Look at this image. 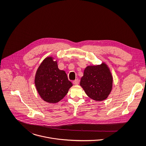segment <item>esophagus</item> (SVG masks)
<instances>
[{
  "label": "esophagus",
  "mask_w": 146,
  "mask_h": 146,
  "mask_svg": "<svg viewBox=\"0 0 146 146\" xmlns=\"http://www.w3.org/2000/svg\"><path fill=\"white\" fill-rule=\"evenodd\" d=\"M72 83L74 85H78L79 84V79H76V80H74Z\"/></svg>",
  "instance_id": "1"
}]
</instances>
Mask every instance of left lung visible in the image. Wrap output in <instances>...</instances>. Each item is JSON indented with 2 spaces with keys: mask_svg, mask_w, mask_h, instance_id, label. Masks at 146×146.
I'll use <instances>...</instances> for the list:
<instances>
[{
  "mask_svg": "<svg viewBox=\"0 0 146 146\" xmlns=\"http://www.w3.org/2000/svg\"><path fill=\"white\" fill-rule=\"evenodd\" d=\"M80 85L90 98L102 101L107 98L112 87V76L107 65L89 66L84 71Z\"/></svg>",
  "mask_w": 146,
  "mask_h": 146,
  "instance_id": "obj_1",
  "label": "left lung"
}]
</instances>
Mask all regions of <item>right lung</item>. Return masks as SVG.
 Wrapping results in <instances>:
<instances>
[{
  "label": "right lung",
  "mask_w": 146,
  "mask_h": 146,
  "mask_svg": "<svg viewBox=\"0 0 146 146\" xmlns=\"http://www.w3.org/2000/svg\"><path fill=\"white\" fill-rule=\"evenodd\" d=\"M35 84L42 99L49 103H57L68 93L72 84L66 72L59 70L52 57L44 60L36 73Z\"/></svg>",
  "instance_id": "add662e5"
}]
</instances>
